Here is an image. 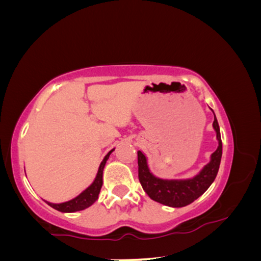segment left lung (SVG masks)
<instances>
[{
  "instance_id": "obj_1",
  "label": "left lung",
  "mask_w": 261,
  "mask_h": 261,
  "mask_svg": "<svg viewBox=\"0 0 261 261\" xmlns=\"http://www.w3.org/2000/svg\"><path fill=\"white\" fill-rule=\"evenodd\" d=\"M213 127L216 132L219 146L211 155V161L193 178H158L149 171L146 156L143 152L138 151V178L144 191L151 199L166 206L184 207L199 198L211 187L218 175L221 156H222V141H221L220 127L216 118H214Z\"/></svg>"
}]
</instances>
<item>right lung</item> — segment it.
I'll use <instances>...</instances> for the list:
<instances>
[{
    "label": "right lung",
    "mask_w": 261,
    "mask_h": 261,
    "mask_svg": "<svg viewBox=\"0 0 261 261\" xmlns=\"http://www.w3.org/2000/svg\"><path fill=\"white\" fill-rule=\"evenodd\" d=\"M113 151L114 149H112V151H110L107 155L103 158L102 162L100 163L98 174H96L93 183H92L87 189L84 190L79 196H77L76 198H73V199L69 201L61 202V204H53V202L46 201L47 204L50 207H53V208H55L60 212H63V213H72V212L83 211L87 208V207H90L91 205H93L95 200L98 199L101 187H102V174H103L105 165L108 160L110 153Z\"/></svg>",
    "instance_id": "right-lung-1"
}]
</instances>
